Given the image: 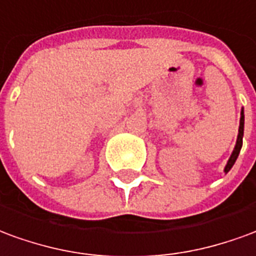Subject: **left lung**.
<instances>
[{
  "mask_svg": "<svg viewBox=\"0 0 256 256\" xmlns=\"http://www.w3.org/2000/svg\"><path fill=\"white\" fill-rule=\"evenodd\" d=\"M242 136H244V108H241L238 135H237V140H236V146L234 148H233V152H232V156H230L229 160H228V162H226V166H224V174H228V172L232 170V166H234L236 160H237V157H238V154H240L241 148H242Z\"/></svg>",
  "mask_w": 256,
  "mask_h": 256,
  "instance_id": "obj_1",
  "label": "left lung"
}]
</instances>
